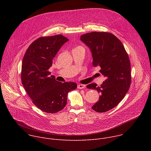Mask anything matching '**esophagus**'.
<instances>
[{"label":"esophagus","mask_w":151,"mask_h":151,"mask_svg":"<svg viewBox=\"0 0 151 151\" xmlns=\"http://www.w3.org/2000/svg\"><path fill=\"white\" fill-rule=\"evenodd\" d=\"M85 87V85H83V84H79L78 85V88H79V89H83Z\"/></svg>","instance_id":"34e87169"}]
</instances>
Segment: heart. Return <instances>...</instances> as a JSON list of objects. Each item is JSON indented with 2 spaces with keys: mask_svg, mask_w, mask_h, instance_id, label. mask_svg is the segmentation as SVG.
Here are the masks:
<instances>
[{
  "mask_svg": "<svg viewBox=\"0 0 151 151\" xmlns=\"http://www.w3.org/2000/svg\"><path fill=\"white\" fill-rule=\"evenodd\" d=\"M82 48V47H76L75 49H77V48Z\"/></svg>",
  "mask_w": 151,
  "mask_h": 151,
  "instance_id": "b5f03b06",
  "label": "heart"
}]
</instances>
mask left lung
<instances>
[{"instance_id": "8db88e82", "label": "left lung", "mask_w": 151, "mask_h": 151, "mask_svg": "<svg viewBox=\"0 0 151 151\" xmlns=\"http://www.w3.org/2000/svg\"><path fill=\"white\" fill-rule=\"evenodd\" d=\"M81 40L91 52L93 66H100V72L106 78L100 87L96 83L87 86L101 93L91 108L97 112H107L122 101L130 88L132 76L128 55L121 42L111 33H86L81 36Z\"/></svg>"}]
</instances>
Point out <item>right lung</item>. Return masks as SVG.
I'll use <instances>...</instances> for the list:
<instances>
[{"instance_id":"right-lung-1","label":"right lung","mask_w":151,"mask_h":151,"mask_svg":"<svg viewBox=\"0 0 151 151\" xmlns=\"http://www.w3.org/2000/svg\"><path fill=\"white\" fill-rule=\"evenodd\" d=\"M68 40L61 35L40 37L32 43L23 57L22 84L33 104L47 113L61 111L66 105L68 93L77 87L75 82L56 81L48 71L54 57Z\"/></svg>"}]
</instances>
